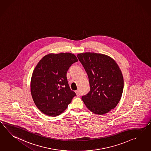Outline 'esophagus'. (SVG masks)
I'll use <instances>...</instances> for the list:
<instances>
[{"instance_id":"34e87169","label":"esophagus","mask_w":151,"mask_h":151,"mask_svg":"<svg viewBox=\"0 0 151 151\" xmlns=\"http://www.w3.org/2000/svg\"><path fill=\"white\" fill-rule=\"evenodd\" d=\"M75 92H76V93L77 94V96H78V97H80V91H76Z\"/></svg>"}]
</instances>
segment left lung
Here are the masks:
<instances>
[{
    "instance_id": "1",
    "label": "left lung",
    "mask_w": 151,
    "mask_h": 151,
    "mask_svg": "<svg viewBox=\"0 0 151 151\" xmlns=\"http://www.w3.org/2000/svg\"><path fill=\"white\" fill-rule=\"evenodd\" d=\"M87 74L90 90L82 96L87 108L94 114H106L114 109L120 101L124 88L122 71L114 60L98 53L77 55Z\"/></svg>"
}]
</instances>
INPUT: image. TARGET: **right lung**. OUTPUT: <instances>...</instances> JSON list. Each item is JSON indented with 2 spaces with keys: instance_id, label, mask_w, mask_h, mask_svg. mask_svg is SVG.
<instances>
[{
  "instance_id": "add662e5",
  "label": "right lung",
  "mask_w": 151,
  "mask_h": 151,
  "mask_svg": "<svg viewBox=\"0 0 151 151\" xmlns=\"http://www.w3.org/2000/svg\"><path fill=\"white\" fill-rule=\"evenodd\" d=\"M78 61L71 53L49 54L37 64L31 80V93L38 109L50 116L61 114L76 94L70 88L68 70Z\"/></svg>"
}]
</instances>
